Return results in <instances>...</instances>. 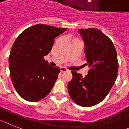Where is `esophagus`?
<instances>
[{
    "mask_svg": "<svg viewBox=\"0 0 129 129\" xmlns=\"http://www.w3.org/2000/svg\"><path fill=\"white\" fill-rule=\"evenodd\" d=\"M60 71H61V72H66V71H68V70H67L66 68L61 67V68H60Z\"/></svg>",
    "mask_w": 129,
    "mask_h": 129,
    "instance_id": "34e87169",
    "label": "esophagus"
}]
</instances>
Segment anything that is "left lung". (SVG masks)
<instances>
[{
  "mask_svg": "<svg viewBox=\"0 0 129 129\" xmlns=\"http://www.w3.org/2000/svg\"><path fill=\"white\" fill-rule=\"evenodd\" d=\"M85 43V54L90 68L85 77L72 71L68 92L83 107L93 106L105 98L114 85L118 72L117 52L112 41L98 29H79Z\"/></svg>",
  "mask_w": 129,
  "mask_h": 129,
  "instance_id": "1",
  "label": "left lung"
}]
</instances>
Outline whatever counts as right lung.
I'll use <instances>...</instances> for the list:
<instances>
[{
    "instance_id": "right-lung-1",
    "label": "right lung",
    "mask_w": 129,
    "mask_h": 129,
    "mask_svg": "<svg viewBox=\"0 0 129 129\" xmlns=\"http://www.w3.org/2000/svg\"><path fill=\"white\" fill-rule=\"evenodd\" d=\"M66 30L37 24L16 39L9 56L10 72L15 89L23 99L37 102L51 91L60 68L49 66L44 56L51 51L54 38Z\"/></svg>"
}]
</instances>
